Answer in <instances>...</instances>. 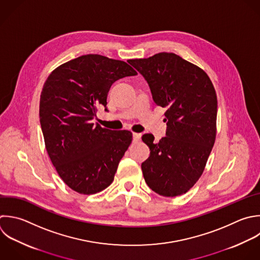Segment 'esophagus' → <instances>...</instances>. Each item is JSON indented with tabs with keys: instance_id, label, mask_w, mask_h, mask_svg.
I'll return each instance as SVG.
<instances>
[{
	"instance_id": "1",
	"label": "esophagus",
	"mask_w": 260,
	"mask_h": 260,
	"mask_svg": "<svg viewBox=\"0 0 260 260\" xmlns=\"http://www.w3.org/2000/svg\"><path fill=\"white\" fill-rule=\"evenodd\" d=\"M141 138V135L138 134V133H133V141L134 142H138Z\"/></svg>"
}]
</instances>
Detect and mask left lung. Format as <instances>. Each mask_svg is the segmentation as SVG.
<instances>
[{
  "instance_id": "left-lung-1",
  "label": "left lung",
  "mask_w": 260,
  "mask_h": 260,
  "mask_svg": "<svg viewBox=\"0 0 260 260\" xmlns=\"http://www.w3.org/2000/svg\"><path fill=\"white\" fill-rule=\"evenodd\" d=\"M147 81L157 106L167 108L166 137L142 141L150 149L141 169L155 193L175 197L190 190L201 177L216 136L217 99L211 80L198 66L174 53L129 60Z\"/></svg>"
}]
</instances>
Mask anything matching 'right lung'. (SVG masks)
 <instances>
[{"instance_id": "1", "label": "right lung", "mask_w": 260, "mask_h": 260, "mask_svg": "<svg viewBox=\"0 0 260 260\" xmlns=\"http://www.w3.org/2000/svg\"><path fill=\"white\" fill-rule=\"evenodd\" d=\"M134 75L126 62L89 54L57 67L44 84L40 121L46 148L61 179L80 194L109 187L132 142L130 131L106 129L91 120L99 106L107 107L112 84Z\"/></svg>"}]
</instances>
